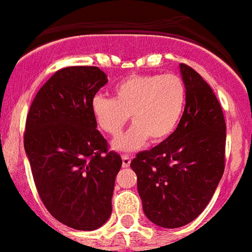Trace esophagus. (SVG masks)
I'll list each match as a JSON object with an SVG mask.
<instances>
[{"instance_id": "34e87169", "label": "esophagus", "mask_w": 252, "mask_h": 252, "mask_svg": "<svg viewBox=\"0 0 252 252\" xmlns=\"http://www.w3.org/2000/svg\"><path fill=\"white\" fill-rule=\"evenodd\" d=\"M130 162H131V158H128V156H122V166L124 168H127V166H130Z\"/></svg>"}]
</instances>
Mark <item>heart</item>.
Masks as SVG:
<instances>
[{"label":"heart","mask_w":252,"mask_h":252,"mask_svg":"<svg viewBox=\"0 0 252 252\" xmlns=\"http://www.w3.org/2000/svg\"><path fill=\"white\" fill-rule=\"evenodd\" d=\"M186 105V86L174 74L134 75L122 80L113 90V98L94 96L91 110L98 128L118 136L127 122L134 125L122 138L114 140L118 151L138 150L150 138L160 143L172 135Z\"/></svg>","instance_id":"heart-1"}]
</instances>
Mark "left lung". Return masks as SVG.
I'll return each mask as SVG.
<instances>
[{
    "instance_id": "8db88e82",
    "label": "left lung",
    "mask_w": 252,
    "mask_h": 252,
    "mask_svg": "<svg viewBox=\"0 0 252 252\" xmlns=\"http://www.w3.org/2000/svg\"><path fill=\"white\" fill-rule=\"evenodd\" d=\"M186 105L176 131L131 161L144 215L158 226L181 228L204 211L225 166L226 125L209 84L180 65Z\"/></svg>"
}]
</instances>
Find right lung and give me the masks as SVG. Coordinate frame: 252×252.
Segmentation results:
<instances>
[{
  "mask_svg": "<svg viewBox=\"0 0 252 252\" xmlns=\"http://www.w3.org/2000/svg\"><path fill=\"white\" fill-rule=\"evenodd\" d=\"M108 76L94 66L58 70L40 88L26 121L24 151L44 206L62 224L94 230L112 215L122 160L100 134L91 110Z\"/></svg>",
  "mask_w": 252,
  "mask_h": 252,
  "instance_id": "obj_1",
  "label": "right lung"
}]
</instances>
